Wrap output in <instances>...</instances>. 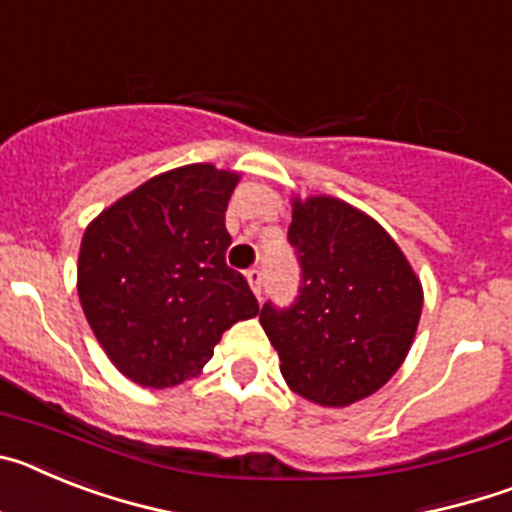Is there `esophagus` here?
<instances>
[{"label": "esophagus", "instance_id": "34e87169", "mask_svg": "<svg viewBox=\"0 0 512 512\" xmlns=\"http://www.w3.org/2000/svg\"><path fill=\"white\" fill-rule=\"evenodd\" d=\"M246 279H248V284H251L253 295L261 300V295H264V274H261L259 269H248Z\"/></svg>", "mask_w": 512, "mask_h": 512}]
</instances>
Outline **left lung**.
<instances>
[{
  "mask_svg": "<svg viewBox=\"0 0 512 512\" xmlns=\"http://www.w3.org/2000/svg\"><path fill=\"white\" fill-rule=\"evenodd\" d=\"M289 246L300 289L266 302L261 325L297 395L346 408L400 369L423 310V289L397 243L372 217L333 197L295 200Z\"/></svg>",
  "mask_w": 512,
  "mask_h": 512,
  "instance_id": "1",
  "label": "left lung"
}]
</instances>
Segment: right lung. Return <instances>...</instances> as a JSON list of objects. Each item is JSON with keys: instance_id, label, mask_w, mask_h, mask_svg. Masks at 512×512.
I'll return each instance as SVG.
<instances>
[{"instance_id": "right-lung-1", "label": "right lung", "mask_w": 512, "mask_h": 512, "mask_svg": "<svg viewBox=\"0 0 512 512\" xmlns=\"http://www.w3.org/2000/svg\"><path fill=\"white\" fill-rule=\"evenodd\" d=\"M238 174L212 164L166 171L87 228L79 300L112 364L164 390L197 377L215 343L259 312L241 271L225 264V210Z\"/></svg>"}]
</instances>
